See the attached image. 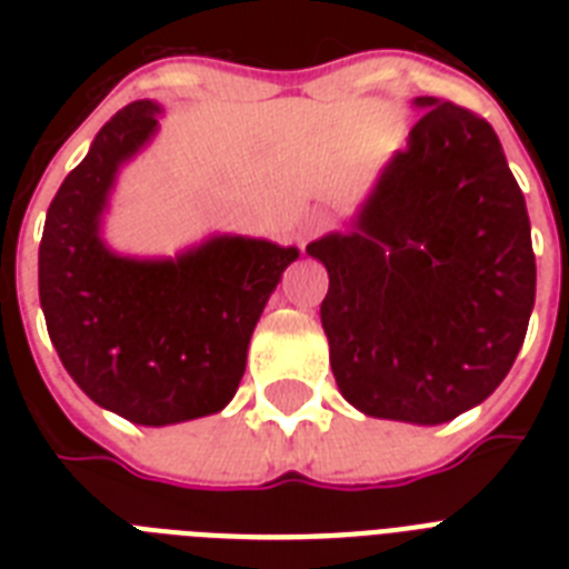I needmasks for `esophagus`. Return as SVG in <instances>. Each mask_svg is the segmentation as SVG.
Listing matches in <instances>:
<instances>
[{"label":"esophagus","mask_w":569,"mask_h":569,"mask_svg":"<svg viewBox=\"0 0 569 569\" xmlns=\"http://www.w3.org/2000/svg\"><path fill=\"white\" fill-rule=\"evenodd\" d=\"M325 227H328V214H321V212H310L307 214V218H303L301 223H298V232H295V236H298V244H307V241L312 239V236H319L321 230H325Z\"/></svg>","instance_id":"34e87169"}]
</instances>
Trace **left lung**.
Instances as JSON below:
<instances>
[{
  "label": "left lung",
  "instance_id": "1",
  "mask_svg": "<svg viewBox=\"0 0 569 569\" xmlns=\"http://www.w3.org/2000/svg\"><path fill=\"white\" fill-rule=\"evenodd\" d=\"M351 227L307 244L328 268L330 369L375 419L442 425L511 372L535 310L526 197L493 127L437 97Z\"/></svg>",
  "mask_w": 569,
  "mask_h": 569
}]
</instances>
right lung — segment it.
<instances>
[{
	"instance_id": "add662e5",
	"label": "right lung",
	"mask_w": 569,
	"mask_h": 569,
	"mask_svg": "<svg viewBox=\"0 0 569 569\" xmlns=\"http://www.w3.org/2000/svg\"><path fill=\"white\" fill-rule=\"evenodd\" d=\"M162 106L138 100L97 132L47 212L40 307L67 375L136 425L189 422L230 405L268 298L298 248L209 236L177 257H127L102 239L118 173L159 132Z\"/></svg>"
}]
</instances>
